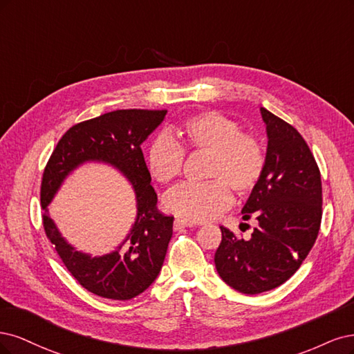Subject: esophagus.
I'll return each mask as SVG.
<instances>
[{
    "mask_svg": "<svg viewBox=\"0 0 354 354\" xmlns=\"http://www.w3.org/2000/svg\"><path fill=\"white\" fill-rule=\"evenodd\" d=\"M196 223H192L189 221H185V219H175V230H182V227H192Z\"/></svg>",
    "mask_w": 354,
    "mask_h": 354,
    "instance_id": "esophagus-1",
    "label": "esophagus"
}]
</instances>
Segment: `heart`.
<instances>
[{
    "instance_id": "heart-1",
    "label": "heart",
    "mask_w": 354,
    "mask_h": 354,
    "mask_svg": "<svg viewBox=\"0 0 354 354\" xmlns=\"http://www.w3.org/2000/svg\"><path fill=\"white\" fill-rule=\"evenodd\" d=\"M179 133L188 148L210 153L203 184L185 182L170 189L163 206L192 222H206L223 213L238 196L252 192L265 170V153L253 136L241 133L232 119L219 111H203L182 122ZM184 148L169 133L157 135L147 153L150 174L162 184L174 180L184 165Z\"/></svg>"
}]
</instances>
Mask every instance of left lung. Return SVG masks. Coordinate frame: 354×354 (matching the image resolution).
Here are the masks:
<instances>
[{
  "label": "left lung",
  "mask_w": 354,
  "mask_h": 354,
  "mask_svg": "<svg viewBox=\"0 0 354 354\" xmlns=\"http://www.w3.org/2000/svg\"><path fill=\"white\" fill-rule=\"evenodd\" d=\"M266 124L265 170L241 210L257 225L248 239L221 226L214 253L219 277L243 294L288 281L312 250L322 219V184L315 157L291 124L260 107Z\"/></svg>",
  "instance_id": "8db88e82"
}]
</instances>
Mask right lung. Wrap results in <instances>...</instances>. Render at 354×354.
<instances>
[{
    "label": "right lung",
    "instance_id": "right-lung-1",
    "mask_svg": "<svg viewBox=\"0 0 354 354\" xmlns=\"http://www.w3.org/2000/svg\"><path fill=\"white\" fill-rule=\"evenodd\" d=\"M166 110H116L67 131L44 170L41 206L44 230L55 252L85 290L111 300H131L144 292L162 270L172 238L174 216L157 210L142 142L165 120ZM86 162L111 165L136 192L137 218L129 235L113 252L93 257L76 250L49 218L48 206L66 176Z\"/></svg>",
    "mask_w": 354,
    "mask_h": 354
}]
</instances>
